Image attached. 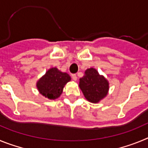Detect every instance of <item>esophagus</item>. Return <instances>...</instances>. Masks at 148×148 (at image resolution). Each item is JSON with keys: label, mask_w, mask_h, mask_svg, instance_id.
<instances>
[{"label": "esophagus", "mask_w": 148, "mask_h": 148, "mask_svg": "<svg viewBox=\"0 0 148 148\" xmlns=\"http://www.w3.org/2000/svg\"><path fill=\"white\" fill-rule=\"evenodd\" d=\"M72 78H73L74 81H77L76 75H75V74H73V75H72Z\"/></svg>", "instance_id": "obj_1"}]
</instances>
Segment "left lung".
Segmentation results:
<instances>
[{"label": "left lung", "instance_id": "8db88e82", "mask_svg": "<svg viewBox=\"0 0 148 148\" xmlns=\"http://www.w3.org/2000/svg\"><path fill=\"white\" fill-rule=\"evenodd\" d=\"M78 85L85 99L93 104L101 101L109 92V82L92 67L85 70L84 75L79 79Z\"/></svg>", "mask_w": 148, "mask_h": 148}]
</instances>
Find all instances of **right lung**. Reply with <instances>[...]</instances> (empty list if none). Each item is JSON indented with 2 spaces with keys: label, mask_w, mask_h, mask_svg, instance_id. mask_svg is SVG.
Segmentation results:
<instances>
[{
  "label": "right lung",
  "mask_w": 148,
  "mask_h": 148,
  "mask_svg": "<svg viewBox=\"0 0 148 148\" xmlns=\"http://www.w3.org/2000/svg\"><path fill=\"white\" fill-rule=\"evenodd\" d=\"M70 81L69 74L60 71L58 68L52 67L37 81L36 87L44 97L55 100L61 96L64 87Z\"/></svg>",
  "instance_id": "1"
}]
</instances>
